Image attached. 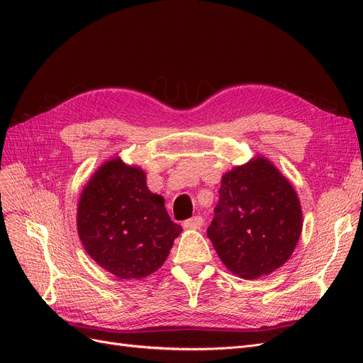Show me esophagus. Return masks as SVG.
I'll use <instances>...</instances> for the list:
<instances>
[{
  "instance_id": "esophagus-1",
  "label": "esophagus",
  "mask_w": 363,
  "mask_h": 363,
  "mask_svg": "<svg viewBox=\"0 0 363 363\" xmlns=\"http://www.w3.org/2000/svg\"><path fill=\"white\" fill-rule=\"evenodd\" d=\"M203 218L201 216H194L191 219H186V221L183 223V225L186 228H191V230H199L201 225H203Z\"/></svg>"
}]
</instances>
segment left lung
Returning <instances> with one entry per match:
<instances>
[{"label":"left lung","mask_w":363,"mask_h":363,"mask_svg":"<svg viewBox=\"0 0 363 363\" xmlns=\"http://www.w3.org/2000/svg\"><path fill=\"white\" fill-rule=\"evenodd\" d=\"M301 228L298 195L268 159L256 156L223 175L207 238L236 276L251 280L280 268Z\"/></svg>","instance_id":"8db88e82"}]
</instances>
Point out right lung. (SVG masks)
Returning <instances> with one entry per match:
<instances>
[{
    "label": "right lung",
    "mask_w": 363,
    "mask_h": 363,
    "mask_svg": "<svg viewBox=\"0 0 363 363\" xmlns=\"http://www.w3.org/2000/svg\"><path fill=\"white\" fill-rule=\"evenodd\" d=\"M77 230L101 268L119 279H142L163 265L182 227L171 221L163 196L148 189L145 172L116 157L84 186Z\"/></svg>",
    "instance_id": "right-lung-1"
}]
</instances>
